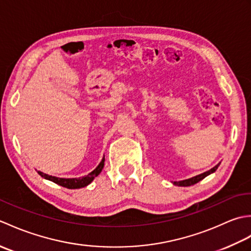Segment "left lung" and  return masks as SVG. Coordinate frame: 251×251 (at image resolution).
<instances>
[{"mask_svg":"<svg viewBox=\"0 0 251 251\" xmlns=\"http://www.w3.org/2000/svg\"><path fill=\"white\" fill-rule=\"evenodd\" d=\"M219 165H220V163L217 164L215 167H212L211 169L208 170V172H205V173H202L201 175H197V176H195V177H192V178L185 179V180H180V181H173V184L178 185V186H190V185H193V184H195L197 182H200L201 180L206 178L207 176H209L210 174L215 173L216 170L218 169V167H219Z\"/></svg>","mask_w":251,"mask_h":251,"instance_id":"obj_1","label":"left lung"}]
</instances>
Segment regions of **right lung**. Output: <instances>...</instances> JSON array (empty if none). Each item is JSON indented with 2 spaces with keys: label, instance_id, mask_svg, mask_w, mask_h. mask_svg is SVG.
<instances>
[{
  "label": "right lung",
  "instance_id": "1",
  "mask_svg": "<svg viewBox=\"0 0 251 251\" xmlns=\"http://www.w3.org/2000/svg\"><path fill=\"white\" fill-rule=\"evenodd\" d=\"M104 166V156L101 159V162L99 165L96 167L92 173H89L87 176H84V177H79V178H59V177H55V176H50L47 174H44L42 172H37L41 177H43L46 180L52 181L54 183L59 184L63 188L67 189H81L84 188V186H87L89 183L93 182V180L97 177V176L101 173V170L103 169Z\"/></svg>",
  "mask_w": 251,
  "mask_h": 251
}]
</instances>
